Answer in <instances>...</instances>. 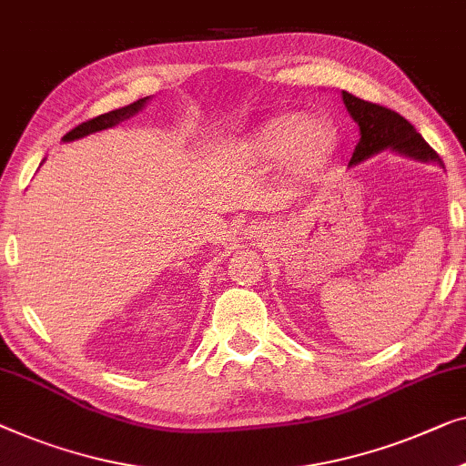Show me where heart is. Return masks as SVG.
<instances>
[{"mask_svg": "<svg viewBox=\"0 0 466 466\" xmlns=\"http://www.w3.org/2000/svg\"><path fill=\"white\" fill-rule=\"evenodd\" d=\"M339 145L336 127L326 117H300L299 113H278L249 134L246 151L260 159L286 155L289 170L299 177H313L328 164Z\"/></svg>", "mask_w": 466, "mask_h": 466, "instance_id": "heart-1", "label": "heart"}]
</instances>
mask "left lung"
I'll return each instance as SVG.
<instances>
[{"mask_svg": "<svg viewBox=\"0 0 466 466\" xmlns=\"http://www.w3.org/2000/svg\"><path fill=\"white\" fill-rule=\"evenodd\" d=\"M342 100H345L349 116L360 126L361 134L349 166L360 164V161L372 157V155L384 149H390L418 161H437V164H441L440 155L431 149L427 140L400 113L390 111L387 106L368 103V100L357 98L345 90H342Z\"/></svg>", "mask_w": 466, "mask_h": 466, "instance_id": "left-lung-1", "label": "left lung"}]
</instances>
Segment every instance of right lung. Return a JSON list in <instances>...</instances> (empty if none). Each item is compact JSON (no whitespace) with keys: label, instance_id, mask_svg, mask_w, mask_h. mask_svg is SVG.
<instances>
[{"label":"right lung","instance_id":"obj_1","mask_svg":"<svg viewBox=\"0 0 466 466\" xmlns=\"http://www.w3.org/2000/svg\"><path fill=\"white\" fill-rule=\"evenodd\" d=\"M151 96H145V98H138L137 103L127 105V106H121V109H116V111H109L105 113V116H98L94 117L90 121H84V124H79L77 127H73L71 132H66L63 140L65 143H69V140H77V138H84L87 137V134L92 132H100V130H106V127H113L117 126L119 121H126L130 119L132 116H137V113L143 109V106L147 105V100H149Z\"/></svg>","mask_w":466,"mask_h":466}]
</instances>
